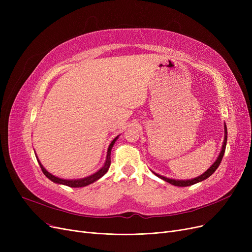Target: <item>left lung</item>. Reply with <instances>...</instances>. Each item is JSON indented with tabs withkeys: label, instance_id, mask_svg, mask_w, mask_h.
<instances>
[{
	"label": "left lung",
	"instance_id": "left-lung-1",
	"mask_svg": "<svg viewBox=\"0 0 252 252\" xmlns=\"http://www.w3.org/2000/svg\"><path fill=\"white\" fill-rule=\"evenodd\" d=\"M223 128H224V138H223V143H222V146H221V150H220V153L219 154L217 160L213 163V165H211L205 173H203L202 175H200L199 177L197 178H194V179H190V180H175V179H168V178H165L163 176H160L158 175L156 173H154V175H156L158 178L162 179L163 181L174 185V186H177V187H188V186H192V185L196 184V183H199V182H202L204 180H206L207 178H209L211 175H213L215 171L217 170V168L219 167V165L220 164V161L222 159V156H223V153H224V150H226V145H227V138H228V131H227V126L226 124L223 125Z\"/></svg>",
	"mask_w": 252,
	"mask_h": 252
}]
</instances>
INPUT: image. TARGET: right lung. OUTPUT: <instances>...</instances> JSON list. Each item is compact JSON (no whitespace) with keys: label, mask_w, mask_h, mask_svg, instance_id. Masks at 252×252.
<instances>
[{"label":"right lung","mask_w":252,"mask_h":252,"mask_svg":"<svg viewBox=\"0 0 252 252\" xmlns=\"http://www.w3.org/2000/svg\"><path fill=\"white\" fill-rule=\"evenodd\" d=\"M119 136L115 137L114 140L110 143L109 147H108V150H107V155H106V161L104 163V165L98 170L96 171L95 174H93L89 177H86V178H83V179H76V180H66V179H60V178H57L55 176H53L52 174H50L49 171L43 166V164L39 162L38 158L36 156V159H37V162L39 164V166H41L42 170L44 175L49 179L51 180L52 182H54L56 184H61V185H65V186H68V187H72V188H81V187H85V186H88V185L94 183L96 181H98L100 178H102L106 173H107V170L110 166V163H111V160H110V154H111V149L113 147V145L115 143V141L118 139Z\"/></svg>","instance_id":"right-lung-1"}]
</instances>
